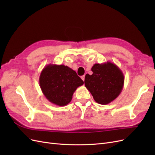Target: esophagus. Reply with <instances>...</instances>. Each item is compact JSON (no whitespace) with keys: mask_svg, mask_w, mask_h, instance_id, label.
Instances as JSON below:
<instances>
[{"mask_svg":"<svg viewBox=\"0 0 155 155\" xmlns=\"http://www.w3.org/2000/svg\"><path fill=\"white\" fill-rule=\"evenodd\" d=\"M85 75H83V76H82L81 77V79H82V80L84 81H85Z\"/></svg>","mask_w":155,"mask_h":155,"instance_id":"esophagus-1","label":"esophagus"}]
</instances>
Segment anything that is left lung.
<instances>
[{
  "mask_svg": "<svg viewBox=\"0 0 155 155\" xmlns=\"http://www.w3.org/2000/svg\"><path fill=\"white\" fill-rule=\"evenodd\" d=\"M92 74H86L85 85L97 104L107 105L114 101L122 91L124 75L114 63L107 61L96 63L91 68Z\"/></svg>",
  "mask_w": 155,
  "mask_h": 155,
  "instance_id": "1",
  "label": "left lung"
}]
</instances>
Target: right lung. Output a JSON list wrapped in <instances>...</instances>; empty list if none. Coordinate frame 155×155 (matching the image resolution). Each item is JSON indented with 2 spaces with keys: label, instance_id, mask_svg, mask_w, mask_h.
<instances>
[{
  "label": "right lung",
  "instance_id": "obj_1",
  "mask_svg": "<svg viewBox=\"0 0 155 155\" xmlns=\"http://www.w3.org/2000/svg\"><path fill=\"white\" fill-rule=\"evenodd\" d=\"M39 80L46 99L61 107L68 105L77 88L84 83L74 70L64 64L46 65L41 71Z\"/></svg>",
  "mask_w": 155,
  "mask_h": 155
}]
</instances>
